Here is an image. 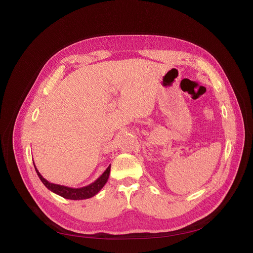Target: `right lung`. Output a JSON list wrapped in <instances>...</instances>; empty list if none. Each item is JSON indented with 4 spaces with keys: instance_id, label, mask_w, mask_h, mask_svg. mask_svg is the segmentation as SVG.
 I'll use <instances>...</instances> for the list:
<instances>
[{
    "instance_id": "right-lung-1",
    "label": "right lung",
    "mask_w": 253,
    "mask_h": 253,
    "mask_svg": "<svg viewBox=\"0 0 253 253\" xmlns=\"http://www.w3.org/2000/svg\"><path fill=\"white\" fill-rule=\"evenodd\" d=\"M34 167H35V163H34ZM35 169H36V172L38 174L39 179L41 180V182L43 184H44V186L48 190H50L51 192L64 197V199L80 201V200L90 199V197L96 195L98 192H99L103 188V186L106 184V182L109 178V172H111V166H109L105 169V171L95 182L91 183L90 185H87V186H84V187H82V188H71V187H68V186L50 183V182H48L47 180H45L44 178L42 177L41 173L38 171L36 167H35Z\"/></svg>"
}]
</instances>
